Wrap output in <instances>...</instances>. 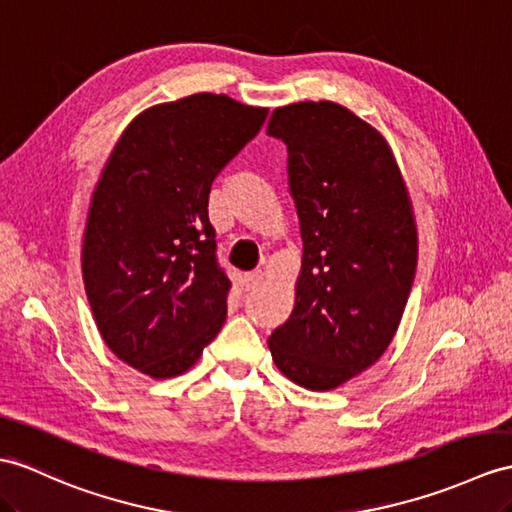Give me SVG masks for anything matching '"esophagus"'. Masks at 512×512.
<instances>
[{
  "label": "esophagus",
  "mask_w": 512,
  "mask_h": 512,
  "mask_svg": "<svg viewBox=\"0 0 512 512\" xmlns=\"http://www.w3.org/2000/svg\"><path fill=\"white\" fill-rule=\"evenodd\" d=\"M265 282V276H263V271H254V273H247V276L243 278V289L245 291H254V289H258L260 284Z\"/></svg>",
  "instance_id": "1"
}]
</instances>
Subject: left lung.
Listing matches in <instances>:
<instances>
[{
	"mask_svg": "<svg viewBox=\"0 0 512 512\" xmlns=\"http://www.w3.org/2000/svg\"><path fill=\"white\" fill-rule=\"evenodd\" d=\"M289 149L302 232L291 317L269 336L273 363L308 391H332L378 363L400 326L417 269V226L384 136L336 102L273 110Z\"/></svg>",
	"mask_w": 512,
	"mask_h": 512,
	"instance_id": "left-lung-1",
	"label": "left lung"
}]
</instances>
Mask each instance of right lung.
<instances>
[{
    "mask_svg": "<svg viewBox=\"0 0 512 512\" xmlns=\"http://www.w3.org/2000/svg\"><path fill=\"white\" fill-rule=\"evenodd\" d=\"M267 112L215 93L156 104L123 130L95 184L86 297L108 350L149 378L189 371L226 321L208 195Z\"/></svg>",
    "mask_w": 512,
    "mask_h": 512,
    "instance_id": "1",
    "label": "right lung"
}]
</instances>
